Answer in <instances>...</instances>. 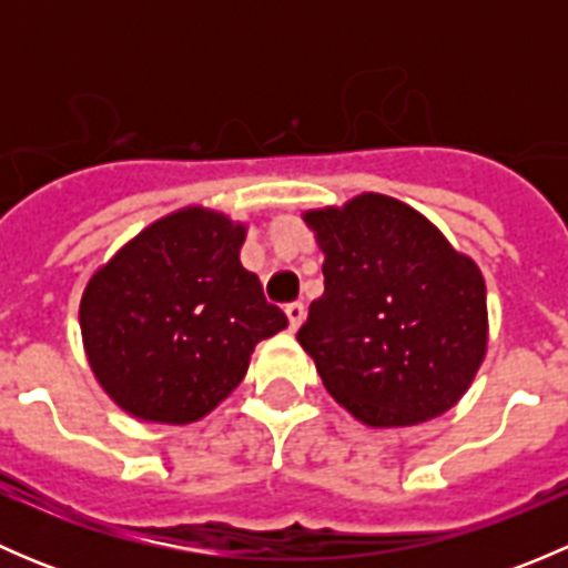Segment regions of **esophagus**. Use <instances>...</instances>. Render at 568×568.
<instances>
[{"mask_svg": "<svg viewBox=\"0 0 568 568\" xmlns=\"http://www.w3.org/2000/svg\"><path fill=\"white\" fill-rule=\"evenodd\" d=\"M285 316H288L291 329H300V324L305 321V305L302 302H291V305H285Z\"/></svg>", "mask_w": 568, "mask_h": 568, "instance_id": "1", "label": "esophagus"}]
</instances>
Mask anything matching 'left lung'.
<instances>
[{
	"instance_id": "8db88e82",
	"label": "left lung",
	"mask_w": 568,
	"mask_h": 568,
	"mask_svg": "<svg viewBox=\"0 0 568 568\" xmlns=\"http://www.w3.org/2000/svg\"><path fill=\"white\" fill-rule=\"evenodd\" d=\"M324 294L296 332L337 404L374 428L448 412L486 354V285L423 214L385 194L307 211Z\"/></svg>"
}]
</instances>
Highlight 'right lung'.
<instances>
[{
    "label": "right lung",
    "mask_w": 568,
    "mask_h": 568,
    "mask_svg": "<svg viewBox=\"0 0 568 568\" xmlns=\"http://www.w3.org/2000/svg\"><path fill=\"white\" fill-rule=\"evenodd\" d=\"M244 225L181 209L131 239L79 305L95 379L148 423L200 420L239 387L255 343L288 318L239 261Z\"/></svg>",
    "instance_id": "obj_1"
}]
</instances>
